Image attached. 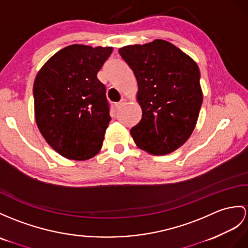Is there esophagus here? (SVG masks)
<instances>
[{"label":"esophagus","instance_id":"esophagus-1","mask_svg":"<svg viewBox=\"0 0 248 248\" xmlns=\"http://www.w3.org/2000/svg\"><path fill=\"white\" fill-rule=\"evenodd\" d=\"M125 103H126V100H125V99H122V100H121V101L119 102V103H117L116 105H114V107H116V109H117V110H119L120 108L122 107Z\"/></svg>","mask_w":248,"mask_h":248}]
</instances>
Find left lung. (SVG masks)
Here are the masks:
<instances>
[{
    "label": "left lung",
    "mask_w": 248,
    "mask_h": 248,
    "mask_svg": "<svg viewBox=\"0 0 248 248\" xmlns=\"http://www.w3.org/2000/svg\"><path fill=\"white\" fill-rule=\"evenodd\" d=\"M119 52L138 82L142 118L130 129L135 143L150 155L174 152L189 139L201 109L203 93L197 63L160 39L124 46Z\"/></svg>",
    "instance_id": "left-lung-1"
}]
</instances>
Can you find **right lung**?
Masks as SVG:
<instances>
[{
  "instance_id": "right-lung-1",
  "label": "right lung",
  "mask_w": 248,
  "mask_h": 248,
  "mask_svg": "<svg viewBox=\"0 0 248 248\" xmlns=\"http://www.w3.org/2000/svg\"><path fill=\"white\" fill-rule=\"evenodd\" d=\"M111 52L112 47L69 45L35 77V122L46 142L66 159H92L102 148L111 118L106 88L96 75Z\"/></svg>"
}]
</instances>
